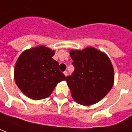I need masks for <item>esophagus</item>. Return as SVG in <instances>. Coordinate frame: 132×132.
Instances as JSON below:
<instances>
[{"label":"esophagus","mask_w":132,"mask_h":132,"mask_svg":"<svg viewBox=\"0 0 132 132\" xmlns=\"http://www.w3.org/2000/svg\"><path fill=\"white\" fill-rule=\"evenodd\" d=\"M63 73H64V75H65V76H67V75H68V72H67L66 71H65L64 72H63Z\"/></svg>","instance_id":"obj_1"}]
</instances>
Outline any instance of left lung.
<instances>
[{"label":"left lung","mask_w":132,"mask_h":132,"mask_svg":"<svg viewBox=\"0 0 132 132\" xmlns=\"http://www.w3.org/2000/svg\"><path fill=\"white\" fill-rule=\"evenodd\" d=\"M74 71L66 77L72 97L79 104L97 103L111 90L114 70L106 54L92 47L83 50H71Z\"/></svg>","instance_id":"left-lung-1"}]
</instances>
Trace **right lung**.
Returning a JSON list of instances; mask_svg holds the SVG:
<instances>
[{
	"label": "right lung",
	"mask_w": 132,
	"mask_h": 132,
	"mask_svg": "<svg viewBox=\"0 0 132 132\" xmlns=\"http://www.w3.org/2000/svg\"><path fill=\"white\" fill-rule=\"evenodd\" d=\"M54 51L39 46L24 51L14 67V80L18 87L30 98H47L57 84L66 80L59 69V63L52 57Z\"/></svg>",
	"instance_id": "1"
}]
</instances>
